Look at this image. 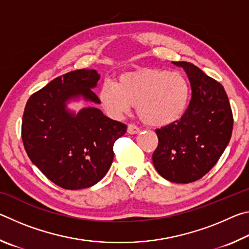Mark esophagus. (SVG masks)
<instances>
[{
    "mask_svg": "<svg viewBox=\"0 0 249 249\" xmlns=\"http://www.w3.org/2000/svg\"><path fill=\"white\" fill-rule=\"evenodd\" d=\"M141 132V129H140V127H137L136 125H134V124H129L128 126H127V133L128 134H138Z\"/></svg>",
    "mask_w": 249,
    "mask_h": 249,
    "instance_id": "1",
    "label": "esophagus"
}]
</instances>
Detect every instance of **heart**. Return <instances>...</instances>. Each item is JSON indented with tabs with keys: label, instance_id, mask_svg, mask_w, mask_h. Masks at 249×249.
<instances>
[{
	"label": "heart",
	"instance_id": "obj_1",
	"mask_svg": "<svg viewBox=\"0 0 249 249\" xmlns=\"http://www.w3.org/2000/svg\"><path fill=\"white\" fill-rule=\"evenodd\" d=\"M190 84L179 71L144 69L126 72L117 81L105 80L98 98L101 107L111 117L121 119L136 105L137 114L151 126L176 123L187 112Z\"/></svg>",
	"mask_w": 249,
	"mask_h": 249
}]
</instances>
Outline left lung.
<instances>
[{"mask_svg": "<svg viewBox=\"0 0 249 249\" xmlns=\"http://www.w3.org/2000/svg\"><path fill=\"white\" fill-rule=\"evenodd\" d=\"M174 64L187 73L192 96L179 121L156 129L158 147L153 163L168 181L190 183L208 174L229 145L233 114L221 83L190 62Z\"/></svg>", "mask_w": 249, "mask_h": 249, "instance_id": "left-lung-1", "label": "left lung"}]
</instances>
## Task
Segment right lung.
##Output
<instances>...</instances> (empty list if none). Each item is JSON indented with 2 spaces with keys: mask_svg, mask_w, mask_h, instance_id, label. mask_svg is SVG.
<instances>
[{
  "mask_svg": "<svg viewBox=\"0 0 249 249\" xmlns=\"http://www.w3.org/2000/svg\"><path fill=\"white\" fill-rule=\"evenodd\" d=\"M100 79L93 69L60 75L28 99L22 140L29 159L47 178L67 190L92 187L112 165L113 145L127 126L96 107L70 111L71 100L100 104L93 92Z\"/></svg>",
  "mask_w": 249,
  "mask_h": 249,
  "instance_id": "obj_1",
  "label": "right lung"
}]
</instances>
